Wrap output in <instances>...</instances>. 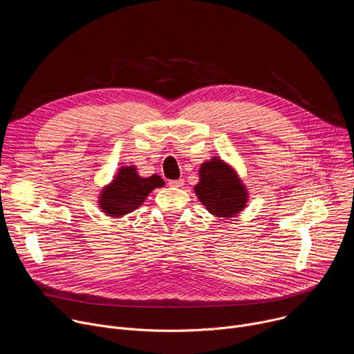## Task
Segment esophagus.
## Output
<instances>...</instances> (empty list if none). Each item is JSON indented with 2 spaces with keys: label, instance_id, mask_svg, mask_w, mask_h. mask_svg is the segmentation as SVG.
I'll list each match as a JSON object with an SVG mask.
<instances>
[{
  "label": "esophagus",
  "instance_id": "obj_1",
  "mask_svg": "<svg viewBox=\"0 0 354 354\" xmlns=\"http://www.w3.org/2000/svg\"><path fill=\"white\" fill-rule=\"evenodd\" d=\"M185 185L183 179H178V180H169V186L171 187H182Z\"/></svg>",
  "mask_w": 354,
  "mask_h": 354
}]
</instances>
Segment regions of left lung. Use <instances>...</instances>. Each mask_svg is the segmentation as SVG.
<instances>
[{
  "label": "left lung",
  "mask_w": 354,
  "mask_h": 354,
  "mask_svg": "<svg viewBox=\"0 0 354 354\" xmlns=\"http://www.w3.org/2000/svg\"><path fill=\"white\" fill-rule=\"evenodd\" d=\"M193 190L206 210L220 218L235 217L249 200L248 189L238 172L220 157L200 165L198 183Z\"/></svg>",
  "instance_id": "8db88e82"
}]
</instances>
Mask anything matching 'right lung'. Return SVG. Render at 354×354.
I'll return each instance as SVG.
<instances>
[{
  "label": "right lung",
  "mask_w": 354,
  "mask_h": 354,
  "mask_svg": "<svg viewBox=\"0 0 354 354\" xmlns=\"http://www.w3.org/2000/svg\"><path fill=\"white\" fill-rule=\"evenodd\" d=\"M164 186V179L156 174L142 178L136 165L120 167L113 179L100 189L97 206L108 217L120 218L138 209L154 189Z\"/></svg>",
  "instance_id": "right-lung-1"
}]
</instances>
